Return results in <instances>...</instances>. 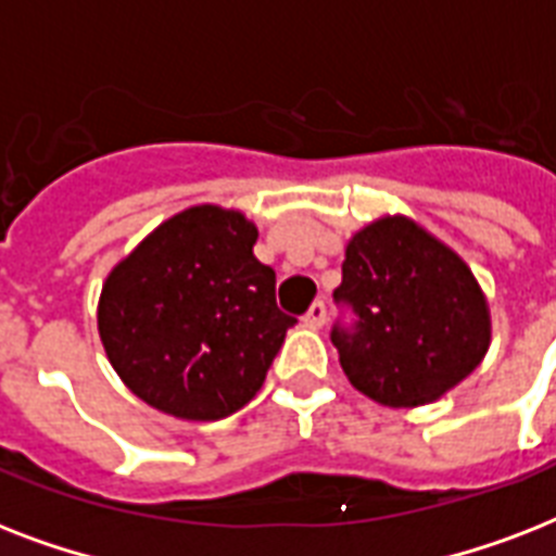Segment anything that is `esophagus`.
I'll return each instance as SVG.
<instances>
[{
  "mask_svg": "<svg viewBox=\"0 0 556 556\" xmlns=\"http://www.w3.org/2000/svg\"><path fill=\"white\" fill-rule=\"evenodd\" d=\"M305 326H312V329H323L326 326V303H314L303 317Z\"/></svg>",
  "mask_w": 556,
  "mask_h": 556,
  "instance_id": "1",
  "label": "esophagus"
}]
</instances>
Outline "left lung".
<instances>
[{
	"instance_id": "1",
	"label": "left lung",
	"mask_w": 556,
	"mask_h": 556,
	"mask_svg": "<svg viewBox=\"0 0 556 556\" xmlns=\"http://www.w3.org/2000/svg\"><path fill=\"white\" fill-rule=\"evenodd\" d=\"M357 312L331 340L349 383L389 409H415L456 389L491 349V305L447 242L404 213L378 216L346 242L334 288Z\"/></svg>"
}]
</instances>
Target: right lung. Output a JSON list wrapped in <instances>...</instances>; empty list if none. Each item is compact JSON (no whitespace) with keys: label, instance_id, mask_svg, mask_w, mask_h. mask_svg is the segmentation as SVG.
Instances as JSON below:
<instances>
[{"label":"right lung","instance_id":"add662e5","mask_svg":"<svg viewBox=\"0 0 556 556\" xmlns=\"http://www.w3.org/2000/svg\"><path fill=\"white\" fill-rule=\"evenodd\" d=\"M242 210L192 204L103 279L98 334L129 392L181 421H218L265 383L286 331L274 270L253 256Z\"/></svg>","mask_w":556,"mask_h":556}]
</instances>
